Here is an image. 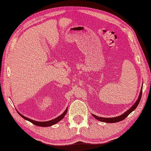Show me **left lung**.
<instances>
[{"label": "left lung", "mask_w": 151, "mask_h": 151, "mask_svg": "<svg viewBox=\"0 0 151 151\" xmlns=\"http://www.w3.org/2000/svg\"><path fill=\"white\" fill-rule=\"evenodd\" d=\"M142 88H141V91H140V95H139L138 96V98L137 99V101L134 103V105L131 106L130 109L127 110L126 112L124 113L122 115H120V116H118V117H111V118H105V117H98V116H96L94 114H92V115H93V117L96 119L97 120H98V121H101V122H107V123H114V122H119V121H122V120H124V119H126L127 116H128V115L129 114H131V112H132L133 111H134L135 109H136V108L137 107V106L138 105L139 103H140V99H141V98H142Z\"/></svg>", "instance_id": "8db88e82"}]
</instances>
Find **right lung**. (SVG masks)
I'll return each instance as SVG.
<instances>
[{
	"label": "right lung",
	"instance_id": "right-lung-1",
	"mask_svg": "<svg viewBox=\"0 0 151 151\" xmlns=\"http://www.w3.org/2000/svg\"><path fill=\"white\" fill-rule=\"evenodd\" d=\"M67 111H68V108L66 109V110H65L64 111V113H63V114H61V115H60V116H59V117H57V118H55V119H52V120H51V121H45V122H39V121H34V120L30 119H29V118H27V117H25L24 115H22L20 113H19L18 111H17V112L18 113L19 115H20L22 117H23L24 119L27 120V121H29V122H32V124H34V125L37 126H41V127H48V126H52V125H53V124H56V123H57L58 122H59L60 121H61V120L64 117L65 115L66 114Z\"/></svg>",
	"mask_w": 151,
	"mask_h": 151
}]
</instances>
